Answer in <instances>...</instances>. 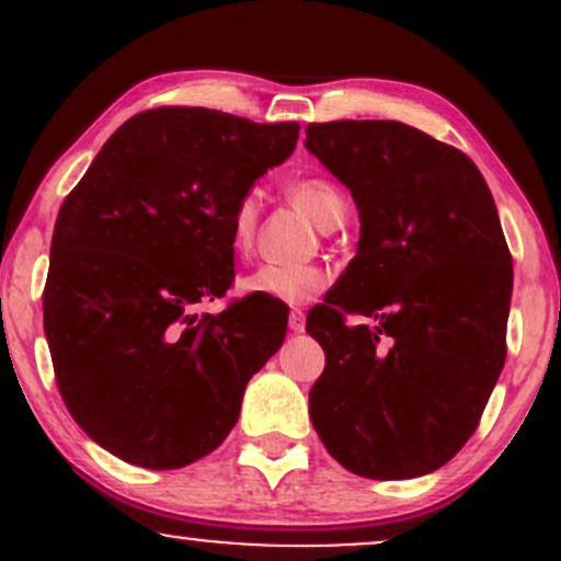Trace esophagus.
I'll return each instance as SVG.
<instances>
[{"instance_id": "obj_1", "label": "esophagus", "mask_w": 561, "mask_h": 561, "mask_svg": "<svg viewBox=\"0 0 561 561\" xmlns=\"http://www.w3.org/2000/svg\"><path fill=\"white\" fill-rule=\"evenodd\" d=\"M287 324H289V330H293V332H302V330H306V313L293 311V313H289Z\"/></svg>"}]
</instances>
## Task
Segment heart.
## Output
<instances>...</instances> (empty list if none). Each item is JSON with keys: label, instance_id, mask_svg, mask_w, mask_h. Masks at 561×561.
Masks as SVG:
<instances>
[{"label": "heart", "instance_id": "b5f03b06", "mask_svg": "<svg viewBox=\"0 0 561 561\" xmlns=\"http://www.w3.org/2000/svg\"><path fill=\"white\" fill-rule=\"evenodd\" d=\"M289 203L317 224L319 229L330 231L345 218L347 199L330 179L300 176L285 186ZM255 227H259V197L242 195L237 199L234 210L229 216V244L237 255H248L253 248ZM330 287V272L317 263H302V266H276L263 263L240 279L242 295L259 300H276L287 306H302L319 298Z\"/></svg>", "mask_w": 561, "mask_h": 561}]
</instances>
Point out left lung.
<instances>
[{
  "label": "left lung",
  "instance_id": "obj_1",
  "mask_svg": "<svg viewBox=\"0 0 561 561\" xmlns=\"http://www.w3.org/2000/svg\"><path fill=\"white\" fill-rule=\"evenodd\" d=\"M306 147L362 221L356 259L306 319L327 356L313 430L353 474H430L478 430L506 362L514 268L493 195L465 152L401 121L311 124Z\"/></svg>",
  "mask_w": 561,
  "mask_h": 561
}]
</instances>
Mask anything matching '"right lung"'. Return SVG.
Here are the masks:
<instances>
[{
	"label": "right lung",
	"instance_id": "add662e5",
	"mask_svg": "<svg viewBox=\"0 0 561 561\" xmlns=\"http://www.w3.org/2000/svg\"><path fill=\"white\" fill-rule=\"evenodd\" d=\"M298 131L205 107L139 113L62 203L44 287L57 388L128 465L179 469L216 450L285 343L276 302L244 298L216 317L195 306L234 282L231 210Z\"/></svg>",
	"mask_w": 561,
	"mask_h": 561
}]
</instances>
